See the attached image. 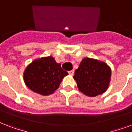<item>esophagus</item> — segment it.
<instances>
[{
	"label": "esophagus",
	"instance_id": "obj_1",
	"mask_svg": "<svg viewBox=\"0 0 132 132\" xmlns=\"http://www.w3.org/2000/svg\"><path fill=\"white\" fill-rule=\"evenodd\" d=\"M68 73H69V74H70V75H74V70H71V71H69Z\"/></svg>",
	"mask_w": 132,
	"mask_h": 132
}]
</instances>
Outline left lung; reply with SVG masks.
<instances>
[{
    "label": "left lung",
    "instance_id": "1",
    "mask_svg": "<svg viewBox=\"0 0 132 132\" xmlns=\"http://www.w3.org/2000/svg\"><path fill=\"white\" fill-rule=\"evenodd\" d=\"M111 74V69L106 63L86 58L75 70L74 79L79 90L87 96L95 97L107 90Z\"/></svg>",
    "mask_w": 132,
    "mask_h": 132
}]
</instances>
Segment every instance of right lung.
<instances>
[{
	"mask_svg": "<svg viewBox=\"0 0 132 132\" xmlns=\"http://www.w3.org/2000/svg\"><path fill=\"white\" fill-rule=\"evenodd\" d=\"M68 73L48 56L34 60L24 72V81L28 88L35 93L48 95L54 93Z\"/></svg>",
	"mask_w": 132,
	"mask_h": 132,
	"instance_id": "add662e5",
	"label": "right lung"
}]
</instances>
